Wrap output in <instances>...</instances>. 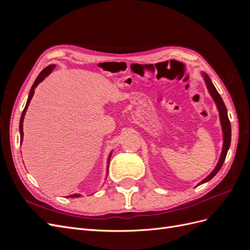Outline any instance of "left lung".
<instances>
[{"mask_svg":"<svg viewBox=\"0 0 250 250\" xmlns=\"http://www.w3.org/2000/svg\"><path fill=\"white\" fill-rule=\"evenodd\" d=\"M202 75H203L204 81H206V84H207V87L208 89V92H209L210 96L213 97V99H214V101H215V103L217 105V108L219 110V116H220L221 126H222V132H223V147H222V152H221V155H220V160H219V162H218V164L216 166V168L213 170V172H211L208 177L204 178L199 185H202L204 183H207V181L210 180L219 172V170L221 169L222 165H223V163L225 161L226 154H228V151L229 149L230 139H231L230 122H229V116H228V109H226V107H225V104H224V102L222 100V98L220 97V95H219V93L217 92V89L214 86L213 82H211L209 77L208 76L206 73H203Z\"/></svg>","mask_w":250,"mask_h":250,"instance_id":"left-lung-1","label":"left lung"}]
</instances>
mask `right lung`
I'll use <instances>...</instances> for the list:
<instances>
[{"label": "right lung", "instance_id": "obj_1", "mask_svg": "<svg viewBox=\"0 0 250 250\" xmlns=\"http://www.w3.org/2000/svg\"><path fill=\"white\" fill-rule=\"evenodd\" d=\"M54 67H55V64H51V65H49V66H47L46 69H43L41 73H40V75L39 76H37V78L35 79V81H34V83H33V85H32V87H31V89H30V93H29V97H28V100H27V103H26V106H25V108H24V110H22V113H21V121H20V133H21V142H22V135H24V132H22V122H24V118H25V113H26V111H27V108H28V106H29V103H30V101H31V99H32V97H33V95H34V88L40 84V82H42L44 78H46L48 75L54 70ZM112 153V152H111ZM111 153L109 154V156H108V162H107V164L109 165V161H110V156H111ZM108 165H107V168H108ZM107 172H108V169H107ZM79 194H73V195H70V196H66V197H70V198H76V197H79Z\"/></svg>", "mask_w": 250, "mask_h": 250}]
</instances>
